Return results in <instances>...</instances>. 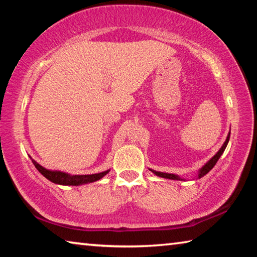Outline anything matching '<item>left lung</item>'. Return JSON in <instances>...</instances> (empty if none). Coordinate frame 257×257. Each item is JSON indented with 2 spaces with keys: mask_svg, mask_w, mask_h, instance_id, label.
Returning a JSON list of instances; mask_svg holds the SVG:
<instances>
[{
  "mask_svg": "<svg viewBox=\"0 0 257 257\" xmlns=\"http://www.w3.org/2000/svg\"><path fill=\"white\" fill-rule=\"evenodd\" d=\"M229 138H230V132L228 134L227 136V139H225V142L223 143V145L221 146V149L217 151V153L213 156V158L211 160H208L207 162L203 165V167L199 169L198 170V173H197V178H202L206 175V173L210 172L212 170V168L214 167V165L216 164L217 160L220 159V156L223 154V152L225 150V147H227L228 143H229ZM150 170L154 173V175L159 176V177H162V178H165V179H171V180H184L182 178H180L179 176L177 175H173V173H167V172H160V171H155V170H152V169H150Z\"/></svg>",
  "mask_w": 257,
  "mask_h": 257,
  "instance_id": "left-lung-1",
  "label": "left lung"
}]
</instances>
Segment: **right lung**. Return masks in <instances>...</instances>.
Masks as SVG:
<instances>
[{"instance_id":"obj_1","label":"right lung","mask_w":257,"mask_h":257,"mask_svg":"<svg viewBox=\"0 0 257 257\" xmlns=\"http://www.w3.org/2000/svg\"><path fill=\"white\" fill-rule=\"evenodd\" d=\"M32 159V162L35 165V168L40 171L43 176H44L46 179L50 181L54 182V184L58 185H63V186H79V185H85L88 184V182H94L99 179L108 173L110 170L99 172V173H93V175H70V173L62 172V171H54V170H47L44 167H42L41 164H38L36 161Z\"/></svg>"}]
</instances>
